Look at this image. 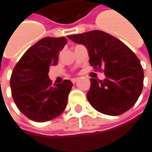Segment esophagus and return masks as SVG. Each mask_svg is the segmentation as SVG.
<instances>
[{"label": "esophagus", "mask_w": 152, "mask_h": 152, "mask_svg": "<svg viewBox=\"0 0 152 152\" xmlns=\"http://www.w3.org/2000/svg\"><path fill=\"white\" fill-rule=\"evenodd\" d=\"M80 80V78H73V79H72V82L73 83V84H75V83L76 82V81H78Z\"/></svg>", "instance_id": "esophagus-1"}]
</instances>
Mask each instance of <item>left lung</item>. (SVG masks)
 Returning <instances> with one entry per match:
<instances>
[{
    "label": "left lung",
    "instance_id": "8db88e82",
    "mask_svg": "<svg viewBox=\"0 0 152 152\" xmlns=\"http://www.w3.org/2000/svg\"><path fill=\"white\" fill-rule=\"evenodd\" d=\"M67 37L87 48L94 69L104 67L103 80L90 79L87 99L93 107L108 115H119L129 110L143 87V69L135 53L122 41L102 31Z\"/></svg>",
    "mask_w": 152,
    "mask_h": 152
}]
</instances>
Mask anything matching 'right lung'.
Instances as JSON below:
<instances>
[{
	"label": "right lung",
	"instance_id": "1",
	"mask_svg": "<svg viewBox=\"0 0 152 152\" xmlns=\"http://www.w3.org/2000/svg\"><path fill=\"white\" fill-rule=\"evenodd\" d=\"M65 37H45L29 48L13 70L10 88L18 110L28 119L45 122L58 117L66 107L72 87L69 80L52 86L48 72L58 64Z\"/></svg>",
	"mask_w": 152,
	"mask_h": 152
}]
</instances>
